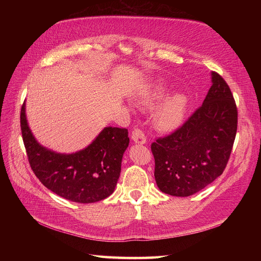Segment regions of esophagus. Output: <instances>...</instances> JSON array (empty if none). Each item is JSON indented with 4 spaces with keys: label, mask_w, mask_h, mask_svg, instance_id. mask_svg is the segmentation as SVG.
I'll use <instances>...</instances> for the list:
<instances>
[{
    "label": "esophagus",
    "mask_w": 261,
    "mask_h": 261,
    "mask_svg": "<svg viewBox=\"0 0 261 261\" xmlns=\"http://www.w3.org/2000/svg\"><path fill=\"white\" fill-rule=\"evenodd\" d=\"M131 138L132 140L138 143V144H145L146 143V136H145V133L141 130V129H134L131 133Z\"/></svg>",
    "instance_id": "esophagus-1"
}]
</instances>
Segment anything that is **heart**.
I'll use <instances>...</instances> for the list:
<instances>
[{"label":"heart","instance_id":"obj_1","mask_svg":"<svg viewBox=\"0 0 261 261\" xmlns=\"http://www.w3.org/2000/svg\"><path fill=\"white\" fill-rule=\"evenodd\" d=\"M168 93L164 80H158L141 93L140 102L153 107L162 101ZM188 107V97L184 93H174L164 100L153 113V125L160 131H171L181 125Z\"/></svg>","mask_w":261,"mask_h":261}]
</instances>
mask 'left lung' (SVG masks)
<instances>
[{
    "label": "left lung",
    "instance_id": "obj_1",
    "mask_svg": "<svg viewBox=\"0 0 261 261\" xmlns=\"http://www.w3.org/2000/svg\"><path fill=\"white\" fill-rule=\"evenodd\" d=\"M202 106L179 129L151 144L154 177L161 191L188 197L224 171L236 138L238 111L225 80L212 72Z\"/></svg>",
    "mask_w": 261,
    "mask_h": 261
}]
</instances>
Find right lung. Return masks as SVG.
Masks as SVG:
<instances>
[{"label":"right lung","mask_w":261,"mask_h":261,"mask_svg":"<svg viewBox=\"0 0 261 261\" xmlns=\"http://www.w3.org/2000/svg\"><path fill=\"white\" fill-rule=\"evenodd\" d=\"M20 118L30 165L46 188L76 203H94L112 195L129 145L127 129L106 127L87 148L63 154L36 141L26 120L25 102Z\"/></svg>","instance_id":"right-lung-1"}]
</instances>
